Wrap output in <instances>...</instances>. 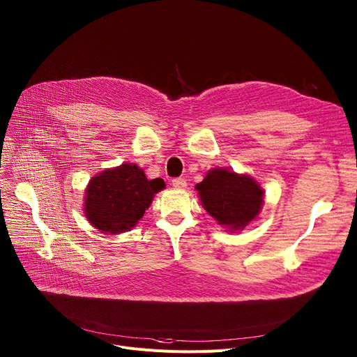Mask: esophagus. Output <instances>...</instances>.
<instances>
[{"label": "esophagus", "instance_id": "1", "mask_svg": "<svg viewBox=\"0 0 357 357\" xmlns=\"http://www.w3.org/2000/svg\"><path fill=\"white\" fill-rule=\"evenodd\" d=\"M172 185L175 186V188H185L186 181L183 178H175V179H172Z\"/></svg>", "mask_w": 357, "mask_h": 357}]
</instances>
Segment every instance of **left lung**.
I'll use <instances>...</instances> for the list:
<instances>
[{
    "label": "left lung",
    "mask_w": 357,
    "mask_h": 357,
    "mask_svg": "<svg viewBox=\"0 0 357 357\" xmlns=\"http://www.w3.org/2000/svg\"><path fill=\"white\" fill-rule=\"evenodd\" d=\"M195 188L204 208L218 224L231 230L245 229L260 213L264 202V191L256 181L227 169H213Z\"/></svg>",
    "instance_id": "8db88e82"
}]
</instances>
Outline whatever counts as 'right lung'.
<instances>
[{
  "label": "right lung",
  "instance_id": "add662e5",
  "mask_svg": "<svg viewBox=\"0 0 357 357\" xmlns=\"http://www.w3.org/2000/svg\"><path fill=\"white\" fill-rule=\"evenodd\" d=\"M160 178L149 181L137 165L124 163L93 176L85 192V215L93 227L119 234L135 227L156 192Z\"/></svg>",
  "mask_w": 357,
  "mask_h": 357
}]
</instances>
